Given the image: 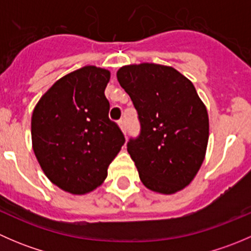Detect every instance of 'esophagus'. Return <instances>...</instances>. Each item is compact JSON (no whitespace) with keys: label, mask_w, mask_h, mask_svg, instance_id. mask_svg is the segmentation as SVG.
I'll use <instances>...</instances> for the list:
<instances>
[{"label":"esophagus","mask_w":251,"mask_h":251,"mask_svg":"<svg viewBox=\"0 0 251 251\" xmlns=\"http://www.w3.org/2000/svg\"><path fill=\"white\" fill-rule=\"evenodd\" d=\"M119 127H120V130L123 131L124 135H126V124H125V120H120V121H119Z\"/></svg>","instance_id":"obj_1"}]
</instances>
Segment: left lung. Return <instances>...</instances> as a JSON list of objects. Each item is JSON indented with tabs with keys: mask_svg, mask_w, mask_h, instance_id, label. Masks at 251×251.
Returning a JSON list of instances; mask_svg holds the SVG:
<instances>
[{
	"mask_svg": "<svg viewBox=\"0 0 251 251\" xmlns=\"http://www.w3.org/2000/svg\"><path fill=\"white\" fill-rule=\"evenodd\" d=\"M138 111L141 135L127 143L142 183L160 194L186 188L203 164L209 115L191 80L173 67L141 63L116 73Z\"/></svg>",
	"mask_w": 251,
	"mask_h": 251,
	"instance_id": "8db88e82",
	"label": "left lung"
}]
</instances>
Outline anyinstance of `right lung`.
<instances>
[{"mask_svg":"<svg viewBox=\"0 0 251 251\" xmlns=\"http://www.w3.org/2000/svg\"><path fill=\"white\" fill-rule=\"evenodd\" d=\"M109 80V70L86 65L55 81L32 111L35 156L47 178L68 193L81 196L100 187L125 143L108 116Z\"/></svg>","mask_w":251,"mask_h":251,"instance_id":"1","label":"right lung"}]
</instances>
